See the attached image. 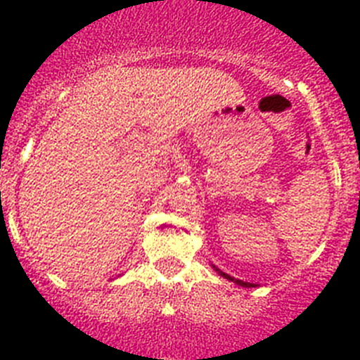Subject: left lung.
<instances>
[{
	"instance_id": "1",
	"label": "left lung",
	"mask_w": 360,
	"mask_h": 360,
	"mask_svg": "<svg viewBox=\"0 0 360 360\" xmlns=\"http://www.w3.org/2000/svg\"><path fill=\"white\" fill-rule=\"evenodd\" d=\"M213 269H215V271H217V273H219V274H220V276H222V278H226V280H229V281H235V283H236V285H240V287H255V285H252V283H249V281L235 280V278H233V276H229V274L222 273V271H220V269H217V267H215V265H213Z\"/></svg>"
}]
</instances>
